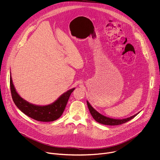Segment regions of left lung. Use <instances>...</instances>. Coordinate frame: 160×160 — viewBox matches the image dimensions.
Segmentation results:
<instances>
[{
    "label": "left lung",
    "mask_w": 160,
    "mask_h": 160,
    "mask_svg": "<svg viewBox=\"0 0 160 160\" xmlns=\"http://www.w3.org/2000/svg\"><path fill=\"white\" fill-rule=\"evenodd\" d=\"M87 104L88 106V108L89 109V111L91 114V115L93 117V118L98 123H101V124H103V125H121L123 123H125L128 121H130V120H132V118H133L135 116L138 115V113L135 114V115L129 117V118H127L125 119H114V118H111L107 117H105L102 115H101V113H99V112H98L93 107H92L90 104V103L87 101Z\"/></svg>",
    "instance_id": "obj_1"
}]
</instances>
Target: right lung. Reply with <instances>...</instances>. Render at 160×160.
Wrapping results in <instances>:
<instances>
[{"label":"right lung","instance_id":"add662e5","mask_svg":"<svg viewBox=\"0 0 160 160\" xmlns=\"http://www.w3.org/2000/svg\"><path fill=\"white\" fill-rule=\"evenodd\" d=\"M10 87L12 100L18 109L28 117L39 122H48L58 120L62 115L68 101L75 88L62 94L55 102L46 106H38L28 102L18 94L10 76Z\"/></svg>","mask_w":160,"mask_h":160}]
</instances>
